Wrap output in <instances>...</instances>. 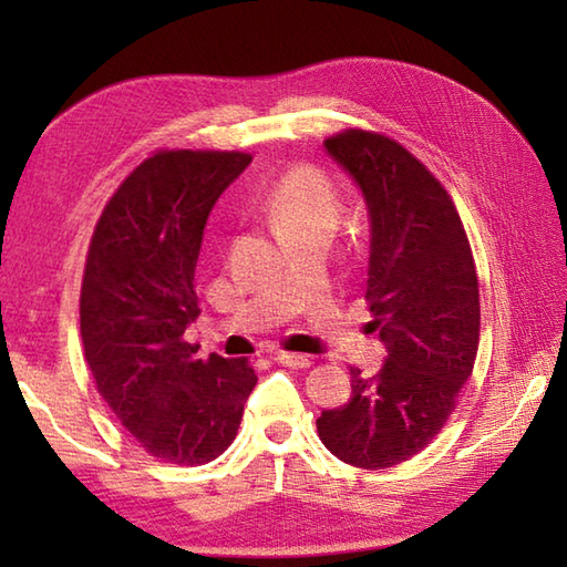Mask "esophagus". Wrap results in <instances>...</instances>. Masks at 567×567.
Wrapping results in <instances>:
<instances>
[{
    "mask_svg": "<svg viewBox=\"0 0 567 567\" xmlns=\"http://www.w3.org/2000/svg\"><path fill=\"white\" fill-rule=\"evenodd\" d=\"M277 363H282L287 368H309L311 358L302 355V353H277Z\"/></svg>",
    "mask_w": 567,
    "mask_h": 567,
    "instance_id": "esophagus-1",
    "label": "esophagus"
}]
</instances>
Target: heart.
I'll return each mask as SVG.
<instances>
[{
	"label": "heart",
	"mask_w": 567,
	"mask_h": 567,
	"mask_svg": "<svg viewBox=\"0 0 567 567\" xmlns=\"http://www.w3.org/2000/svg\"><path fill=\"white\" fill-rule=\"evenodd\" d=\"M268 212L285 236H295L315 226H333L339 199L327 173L315 165H297L272 187Z\"/></svg>",
	"instance_id": "1"
}]
</instances>
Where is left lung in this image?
Here are the masks:
<instances>
[{"label":"left lung","mask_w":567,"mask_h":567,"mask_svg":"<svg viewBox=\"0 0 567 567\" xmlns=\"http://www.w3.org/2000/svg\"><path fill=\"white\" fill-rule=\"evenodd\" d=\"M323 146L353 175L368 204L365 302L388 360L372 378L351 368L353 396L321 412L317 431L339 461L384 470L439 436L473 375L477 270L451 195L402 143L346 128Z\"/></svg>","instance_id":"8db88e82"}]
</instances>
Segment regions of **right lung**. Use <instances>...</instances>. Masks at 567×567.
Listing matches in <instances>:
<instances>
[{"label":"right lung","instance_id":"1","mask_svg":"<svg viewBox=\"0 0 567 567\" xmlns=\"http://www.w3.org/2000/svg\"><path fill=\"white\" fill-rule=\"evenodd\" d=\"M252 161L244 151L161 148L100 216L84 260L80 336L104 402L143 451L204 465L234 443L258 382L248 358H199L195 268L207 216Z\"/></svg>","mask_w":567,"mask_h":567}]
</instances>
